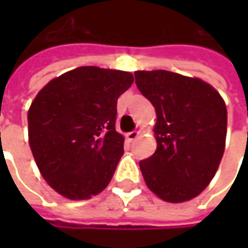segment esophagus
<instances>
[{
  "label": "esophagus",
  "instance_id": "34e87169",
  "mask_svg": "<svg viewBox=\"0 0 248 248\" xmlns=\"http://www.w3.org/2000/svg\"><path fill=\"white\" fill-rule=\"evenodd\" d=\"M140 131H131V133H127V134H126V140H129V142H133V140H135L140 137Z\"/></svg>",
  "mask_w": 248,
  "mask_h": 248
}]
</instances>
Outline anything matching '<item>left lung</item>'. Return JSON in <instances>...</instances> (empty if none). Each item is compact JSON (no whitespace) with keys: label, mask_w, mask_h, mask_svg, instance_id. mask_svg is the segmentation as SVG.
Segmentation results:
<instances>
[{"label":"left lung","mask_w":248,"mask_h":248,"mask_svg":"<svg viewBox=\"0 0 248 248\" xmlns=\"http://www.w3.org/2000/svg\"><path fill=\"white\" fill-rule=\"evenodd\" d=\"M140 92L155 108V153L140 162L156 197L182 203L213 181L223 156L227 108L210 83L167 70L135 71Z\"/></svg>","instance_id":"obj_1"}]
</instances>
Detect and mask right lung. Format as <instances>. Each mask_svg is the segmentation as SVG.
Instances as JSON below:
<instances>
[{
  "instance_id": "right-lung-1",
  "label": "right lung",
  "mask_w": 248,
  "mask_h": 248,
  "mask_svg": "<svg viewBox=\"0 0 248 248\" xmlns=\"http://www.w3.org/2000/svg\"><path fill=\"white\" fill-rule=\"evenodd\" d=\"M129 71L81 66L53 78L28 111L29 145L47 185L71 201L90 199L111 181L124 154L117 101Z\"/></svg>"
}]
</instances>
